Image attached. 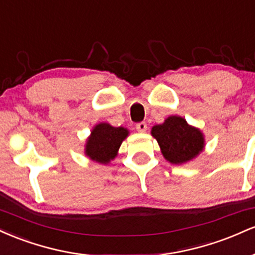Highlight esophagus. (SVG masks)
I'll use <instances>...</instances> for the list:
<instances>
[{"mask_svg": "<svg viewBox=\"0 0 255 255\" xmlns=\"http://www.w3.org/2000/svg\"><path fill=\"white\" fill-rule=\"evenodd\" d=\"M146 129H147V125H146L145 122H139V124L136 125V130L140 131V133H145Z\"/></svg>", "mask_w": 255, "mask_h": 255, "instance_id": "obj_1", "label": "esophagus"}]
</instances>
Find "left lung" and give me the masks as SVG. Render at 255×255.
I'll return each mask as SVG.
<instances>
[{"label":"left lung","mask_w":255,"mask_h":255,"mask_svg":"<svg viewBox=\"0 0 255 255\" xmlns=\"http://www.w3.org/2000/svg\"><path fill=\"white\" fill-rule=\"evenodd\" d=\"M151 135L157 140L163 157L171 164H184L195 159L205 150V135L183 118L171 115L152 127Z\"/></svg>","instance_id":"8db88e82"}]
</instances>
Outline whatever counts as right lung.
I'll return each instance as SVG.
<instances>
[{"instance_id": "obj_1", "label": "right lung", "mask_w": 255, "mask_h": 255, "mask_svg": "<svg viewBox=\"0 0 255 255\" xmlns=\"http://www.w3.org/2000/svg\"><path fill=\"white\" fill-rule=\"evenodd\" d=\"M128 135L129 130L127 128L99 122L92 128L85 142V156L99 164H109L119 154L120 146Z\"/></svg>"}]
</instances>
